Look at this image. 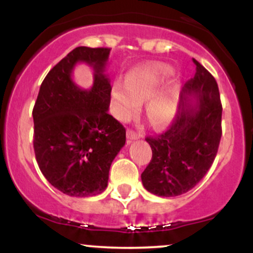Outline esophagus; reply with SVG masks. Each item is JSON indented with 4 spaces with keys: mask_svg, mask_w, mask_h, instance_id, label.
<instances>
[{
    "mask_svg": "<svg viewBox=\"0 0 253 253\" xmlns=\"http://www.w3.org/2000/svg\"><path fill=\"white\" fill-rule=\"evenodd\" d=\"M140 136H141L140 133L135 132V130H132V129L127 130V138H128L129 140H135V139H139Z\"/></svg>",
    "mask_w": 253,
    "mask_h": 253,
    "instance_id": "esophagus-1",
    "label": "esophagus"
}]
</instances>
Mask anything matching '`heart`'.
I'll list each match as a JSON object with an SVG mask.
<instances>
[{
  "mask_svg": "<svg viewBox=\"0 0 253 253\" xmlns=\"http://www.w3.org/2000/svg\"><path fill=\"white\" fill-rule=\"evenodd\" d=\"M172 74L170 66L155 64L135 69L128 75L127 82L115 81L112 96L119 120H130L140 108V103L149 100L145 108L147 121L153 127H163L169 124L176 115L177 95L175 91L157 92Z\"/></svg>",
  "mask_w": 253,
  "mask_h": 253,
  "instance_id": "1",
  "label": "heart"
}]
</instances>
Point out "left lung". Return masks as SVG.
Here are the masks:
<instances>
[{
    "label": "left lung",
    "mask_w": 253,
    "mask_h": 253,
    "mask_svg": "<svg viewBox=\"0 0 253 253\" xmlns=\"http://www.w3.org/2000/svg\"><path fill=\"white\" fill-rule=\"evenodd\" d=\"M194 78L183 86V100L167 132L146 136L152 159L141 173L145 189L157 196L187 193L203 178L219 149L222 106L217 83L197 60Z\"/></svg>",
    "instance_id": "1"
}]
</instances>
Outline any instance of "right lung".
<instances>
[{
    "label": "right lung",
    "mask_w": 253,
    "mask_h": 253,
    "mask_svg": "<svg viewBox=\"0 0 253 253\" xmlns=\"http://www.w3.org/2000/svg\"><path fill=\"white\" fill-rule=\"evenodd\" d=\"M110 48L80 46L51 69L33 108V146L45 178L69 196L89 197L108 185L109 169L126 143V129L108 113ZM77 62L94 70L89 90L72 81Z\"/></svg>",
    "instance_id": "1"
}]
</instances>
